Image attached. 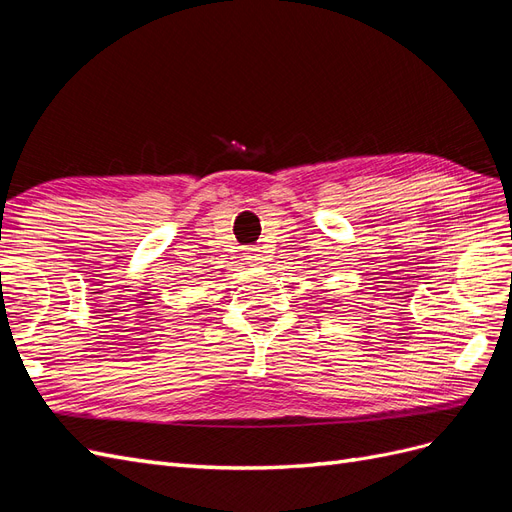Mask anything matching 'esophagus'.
<instances>
[{"label": "esophagus", "mask_w": 512, "mask_h": 512, "mask_svg": "<svg viewBox=\"0 0 512 512\" xmlns=\"http://www.w3.org/2000/svg\"><path fill=\"white\" fill-rule=\"evenodd\" d=\"M245 260H247V262H250V265H260V262H262V260H265V256H262V254H260V250H258V247H250V250H247V252H245Z\"/></svg>", "instance_id": "1"}]
</instances>
